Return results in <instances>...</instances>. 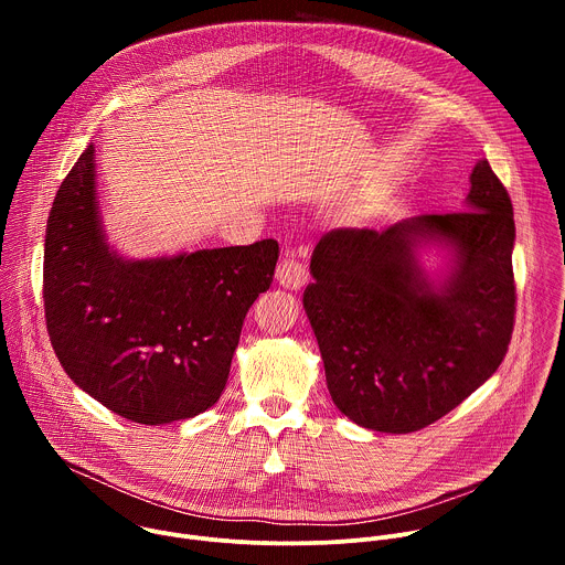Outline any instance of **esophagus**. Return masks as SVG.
<instances>
[{
	"instance_id": "1",
	"label": "esophagus",
	"mask_w": 565,
	"mask_h": 565,
	"mask_svg": "<svg viewBox=\"0 0 565 565\" xmlns=\"http://www.w3.org/2000/svg\"><path fill=\"white\" fill-rule=\"evenodd\" d=\"M277 281L286 288H301L308 281V270L306 266L295 257V253H286L277 266L275 273Z\"/></svg>"
}]
</instances>
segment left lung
I'll return each instance as SVG.
<instances>
[{"mask_svg": "<svg viewBox=\"0 0 565 565\" xmlns=\"http://www.w3.org/2000/svg\"><path fill=\"white\" fill-rule=\"evenodd\" d=\"M423 237H445L457 250L440 294L415 266ZM512 248V201L488 160L471 172L467 210L321 236L303 308L335 407L360 427L412 434L492 377L514 331Z\"/></svg>", "mask_w": 565, "mask_h": 565, "instance_id": "1", "label": "left lung"}]
</instances>
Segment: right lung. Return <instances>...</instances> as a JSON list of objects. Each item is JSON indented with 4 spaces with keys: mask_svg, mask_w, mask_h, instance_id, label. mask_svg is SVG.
<instances>
[{
    "mask_svg": "<svg viewBox=\"0 0 565 565\" xmlns=\"http://www.w3.org/2000/svg\"><path fill=\"white\" fill-rule=\"evenodd\" d=\"M94 145L62 181L44 238V317L66 375L140 425L203 414L221 397L246 312L273 284L279 246L125 262L96 210Z\"/></svg>",
    "mask_w": 565,
    "mask_h": 565,
    "instance_id": "right-lung-1",
    "label": "right lung"
}]
</instances>
